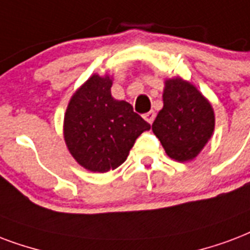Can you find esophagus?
I'll use <instances>...</instances> for the list:
<instances>
[{
	"instance_id": "34e87169",
	"label": "esophagus",
	"mask_w": 250,
	"mask_h": 250,
	"mask_svg": "<svg viewBox=\"0 0 250 250\" xmlns=\"http://www.w3.org/2000/svg\"><path fill=\"white\" fill-rule=\"evenodd\" d=\"M143 118H144V119H146L148 123H150V125H152V123H153V121H155V118H156V112L155 111L146 112V114H144V115H143Z\"/></svg>"
}]
</instances>
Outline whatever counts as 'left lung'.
I'll return each mask as SVG.
<instances>
[{"mask_svg": "<svg viewBox=\"0 0 250 250\" xmlns=\"http://www.w3.org/2000/svg\"><path fill=\"white\" fill-rule=\"evenodd\" d=\"M163 101L152 131L170 159H195L214 132V108L193 83L180 77L165 81Z\"/></svg>", "mask_w": 250, "mask_h": 250, "instance_id": "left-lung-1", "label": "left lung"}]
</instances>
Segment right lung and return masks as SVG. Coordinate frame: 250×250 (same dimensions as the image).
I'll use <instances>...</instances> for the list:
<instances>
[{"instance_id": "add662e5", "label": "right lung", "mask_w": 250, "mask_h": 250, "mask_svg": "<svg viewBox=\"0 0 250 250\" xmlns=\"http://www.w3.org/2000/svg\"><path fill=\"white\" fill-rule=\"evenodd\" d=\"M111 85L107 74H93L72 95L64 117V140L70 155L90 171L117 169L135 140L150 128L128 102L112 98Z\"/></svg>"}]
</instances>
